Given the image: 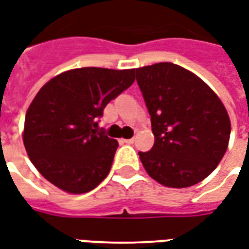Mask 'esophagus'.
Instances as JSON below:
<instances>
[{"instance_id": "obj_1", "label": "esophagus", "mask_w": 249, "mask_h": 249, "mask_svg": "<svg viewBox=\"0 0 249 249\" xmlns=\"http://www.w3.org/2000/svg\"><path fill=\"white\" fill-rule=\"evenodd\" d=\"M124 142H126V144H133L135 142V137H132V139H128V140H123Z\"/></svg>"}]
</instances>
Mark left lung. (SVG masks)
<instances>
[{"instance_id":"left-lung-1","label":"left lung","mask_w":249,"mask_h":249,"mask_svg":"<svg viewBox=\"0 0 249 249\" xmlns=\"http://www.w3.org/2000/svg\"><path fill=\"white\" fill-rule=\"evenodd\" d=\"M151 116L155 144L139 152L157 183L187 188L213 172L224 156L231 121L216 93L192 71L172 62L136 69Z\"/></svg>"}]
</instances>
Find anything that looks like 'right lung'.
Masks as SVG:
<instances>
[{
    "mask_svg": "<svg viewBox=\"0 0 249 249\" xmlns=\"http://www.w3.org/2000/svg\"><path fill=\"white\" fill-rule=\"evenodd\" d=\"M135 81V69L78 68L46 82L25 116L24 145L44 178L87 193L108 176L119 142L97 129L104 108Z\"/></svg>",
    "mask_w": 249,
    "mask_h": 249,
    "instance_id": "right-lung-1",
    "label": "right lung"
}]
</instances>
